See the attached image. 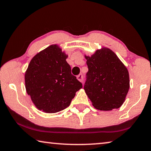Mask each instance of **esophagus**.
I'll return each mask as SVG.
<instances>
[{
	"label": "esophagus",
	"mask_w": 151,
	"mask_h": 151,
	"mask_svg": "<svg viewBox=\"0 0 151 151\" xmlns=\"http://www.w3.org/2000/svg\"><path fill=\"white\" fill-rule=\"evenodd\" d=\"M83 76L82 74H80L79 75H78L77 76H76V78H77V80L81 81V82L83 81Z\"/></svg>",
	"instance_id": "esophagus-1"
}]
</instances>
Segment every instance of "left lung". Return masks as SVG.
Returning a JSON list of instances; mask_svg holds the SVG:
<instances>
[{
    "instance_id": "8db88e82",
    "label": "left lung",
    "mask_w": 151,
    "mask_h": 151,
    "mask_svg": "<svg viewBox=\"0 0 151 151\" xmlns=\"http://www.w3.org/2000/svg\"><path fill=\"white\" fill-rule=\"evenodd\" d=\"M88 70L84 90L92 105L101 111L120 107L130 88L126 66L108 47L97 50L91 56L85 55Z\"/></svg>"
}]
</instances>
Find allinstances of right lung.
Masks as SVG:
<instances>
[{
	"instance_id": "right-lung-1",
	"label": "right lung",
	"mask_w": 151,
	"mask_h": 151,
	"mask_svg": "<svg viewBox=\"0 0 151 151\" xmlns=\"http://www.w3.org/2000/svg\"><path fill=\"white\" fill-rule=\"evenodd\" d=\"M65 52L57 44L33 57L25 73V89L35 106L47 114L70 106L82 84L71 74Z\"/></svg>"
}]
</instances>
